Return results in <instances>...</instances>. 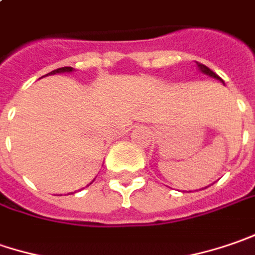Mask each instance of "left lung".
Segmentation results:
<instances>
[{"label":"left lung","mask_w":255,"mask_h":255,"mask_svg":"<svg viewBox=\"0 0 255 255\" xmlns=\"http://www.w3.org/2000/svg\"><path fill=\"white\" fill-rule=\"evenodd\" d=\"M195 64H197L198 70L203 72V74H205V75H208V77H211V78H216V80H220L221 83H224V81H223V80H221V78H220V77L217 75L216 72L211 71V70H210L208 67H205L204 64H201V62H197V61H195Z\"/></svg>","instance_id":"1"}]
</instances>
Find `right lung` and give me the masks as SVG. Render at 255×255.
Wrapping results in <instances>:
<instances>
[{"label": "right lung", "mask_w": 255, "mask_h": 255, "mask_svg": "<svg viewBox=\"0 0 255 255\" xmlns=\"http://www.w3.org/2000/svg\"><path fill=\"white\" fill-rule=\"evenodd\" d=\"M72 71H74V68H72V67H62V68H57V70H54V71L48 72L47 75H55V74H62V72H72ZM44 77H45V75H44Z\"/></svg>", "instance_id": "add662e5"}]
</instances>
